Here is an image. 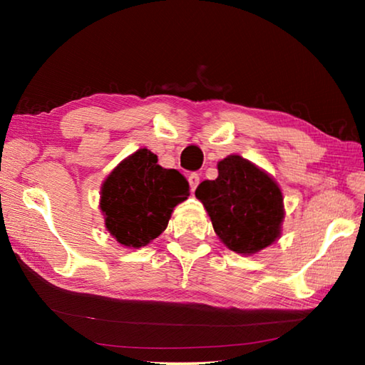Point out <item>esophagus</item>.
<instances>
[{
	"instance_id": "34e87169",
	"label": "esophagus",
	"mask_w": 365,
	"mask_h": 365,
	"mask_svg": "<svg viewBox=\"0 0 365 365\" xmlns=\"http://www.w3.org/2000/svg\"><path fill=\"white\" fill-rule=\"evenodd\" d=\"M188 183H190L191 191H195L197 185H200V175H197L196 172H193V174H190L188 175Z\"/></svg>"
}]
</instances>
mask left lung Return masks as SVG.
Listing matches in <instances>:
<instances>
[{
	"instance_id": "left-lung-1",
	"label": "left lung",
	"mask_w": 365,
	"mask_h": 365,
	"mask_svg": "<svg viewBox=\"0 0 365 365\" xmlns=\"http://www.w3.org/2000/svg\"><path fill=\"white\" fill-rule=\"evenodd\" d=\"M219 177L197 185L195 195L228 250L255 255L282 233L283 195L267 172L238 154L217 164Z\"/></svg>"
}]
</instances>
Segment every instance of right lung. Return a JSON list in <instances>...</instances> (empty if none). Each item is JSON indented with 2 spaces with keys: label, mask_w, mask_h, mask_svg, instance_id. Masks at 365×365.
Returning <instances> with one entry per match:
<instances>
[{
  "label": "right lung",
  "mask_w": 365,
  "mask_h": 365,
  "mask_svg": "<svg viewBox=\"0 0 365 365\" xmlns=\"http://www.w3.org/2000/svg\"><path fill=\"white\" fill-rule=\"evenodd\" d=\"M188 196L187 178L175 169L160 168L156 154L141 148L104 180L100 207L117 242L141 248L165 230L174 207Z\"/></svg>",
  "instance_id": "add662e5"
}]
</instances>
